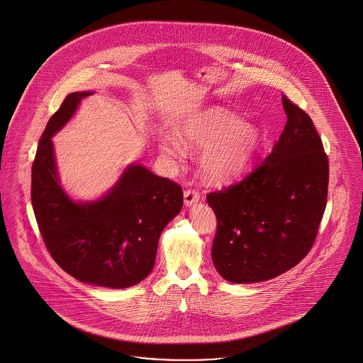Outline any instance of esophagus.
Listing matches in <instances>:
<instances>
[{
  "label": "esophagus",
  "instance_id": "esophagus-1",
  "mask_svg": "<svg viewBox=\"0 0 363 363\" xmlns=\"http://www.w3.org/2000/svg\"><path fill=\"white\" fill-rule=\"evenodd\" d=\"M200 200V193L194 191V190H185L184 193V203L186 207H191L194 204H197Z\"/></svg>",
  "mask_w": 363,
  "mask_h": 363
}]
</instances>
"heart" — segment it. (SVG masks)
Returning a JSON list of instances; mask_svg holds the SVG:
<instances>
[{
  "instance_id": "1",
  "label": "heart",
  "mask_w": 363,
  "mask_h": 363,
  "mask_svg": "<svg viewBox=\"0 0 363 363\" xmlns=\"http://www.w3.org/2000/svg\"><path fill=\"white\" fill-rule=\"evenodd\" d=\"M159 138V150L179 159L186 148L201 150L200 167L213 184H227L246 172L259 145V129L227 110H208Z\"/></svg>"
}]
</instances>
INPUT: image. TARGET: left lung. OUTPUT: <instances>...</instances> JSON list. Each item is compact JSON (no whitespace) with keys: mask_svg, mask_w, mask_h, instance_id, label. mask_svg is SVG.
Here are the masks:
<instances>
[{"mask_svg":"<svg viewBox=\"0 0 363 363\" xmlns=\"http://www.w3.org/2000/svg\"><path fill=\"white\" fill-rule=\"evenodd\" d=\"M283 133L256 170L207 196L218 219L212 261L230 283L291 269L311 250L327 206L328 157L311 117L281 98Z\"/></svg>","mask_w":363,"mask_h":363,"instance_id":"1","label":"left lung"}]
</instances>
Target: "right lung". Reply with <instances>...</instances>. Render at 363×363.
Instances as JSON below:
<instances>
[{
    "instance_id": "1",
    "label": "right lung",
    "mask_w": 363,
    "mask_h": 363,
    "mask_svg": "<svg viewBox=\"0 0 363 363\" xmlns=\"http://www.w3.org/2000/svg\"><path fill=\"white\" fill-rule=\"evenodd\" d=\"M94 94H70L48 122L33 164L31 200L45 245L65 272L86 284L128 289L151 274L160 234L181 212L184 193L132 163L101 197L70 196L60 179L52 136Z\"/></svg>"
}]
</instances>
